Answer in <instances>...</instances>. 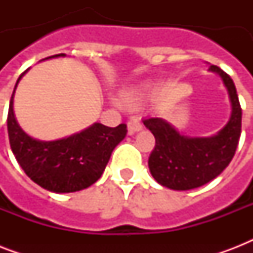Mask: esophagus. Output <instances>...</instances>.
Returning <instances> with one entry per match:
<instances>
[{"label":"esophagus","instance_id":"obj_1","mask_svg":"<svg viewBox=\"0 0 253 253\" xmlns=\"http://www.w3.org/2000/svg\"><path fill=\"white\" fill-rule=\"evenodd\" d=\"M127 127H128V134L130 135L135 134V132H138V131H140L143 128L140 121H138V119H135V118L128 121V123H127Z\"/></svg>","mask_w":253,"mask_h":253}]
</instances>
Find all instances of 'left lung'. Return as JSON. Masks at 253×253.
<instances>
[{
  "label": "left lung",
  "instance_id": "1",
  "mask_svg": "<svg viewBox=\"0 0 253 253\" xmlns=\"http://www.w3.org/2000/svg\"><path fill=\"white\" fill-rule=\"evenodd\" d=\"M227 87L231 117L227 125L210 138L181 135L162 118H147L144 126L154 134L156 144L148 159L151 174L163 186L189 190L208 184L223 172L235 155L242 134V107L234 81L216 65H210Z\"/></svg>",
  "mask_w": 253,
  "mask_h": 253
}]
</instances>
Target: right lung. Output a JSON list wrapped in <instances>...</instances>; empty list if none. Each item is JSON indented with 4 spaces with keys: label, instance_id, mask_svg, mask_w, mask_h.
I'll use <instances>...</instances> for the list:
<instances>
[{
    "label": "right lung",
    "instance_id": "obj_1",
    "mask_svg": "<svg viewBox=\"0 0 253 253\" xmlns=\"http://www.w3.org/2000/svg\"><path fill=\"white\" fill-rule=\"evenodd\" d=\"M57 56L64 53L49 57ZM26 72L19 76L15 87ZM14 91L7 114V132L11 151L26 174L53 193L79 192L94 184L106 168L113 150L126 136V125L107 127L94 123L68 138L42 142L29 136L18 125L13 110Z\"/></svg>",
    "mask_w": 253,
    "mask_h": 253
}]
</instances>
